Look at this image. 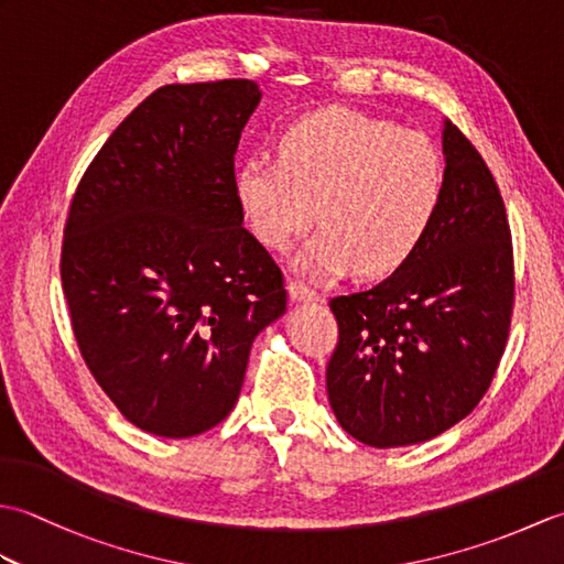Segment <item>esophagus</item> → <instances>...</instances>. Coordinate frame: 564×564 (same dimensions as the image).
<instances>
[{"label": "esophagus", "instance_id": "esophagus-1", "mask_svg": "<svg viewBox=\"0 0 564 564\" xmlns=\"http://www.w3.org/2000/svg\"><path fill=\"white\" fill-rule=\"evenodd\" d=\"M289 295H291L293 303H317L319 301V293L317 291L307 289V285L297 283V281L289 283Z\"/></svg>", "mask_w": 564, "mask_h": 564}]
</instances>
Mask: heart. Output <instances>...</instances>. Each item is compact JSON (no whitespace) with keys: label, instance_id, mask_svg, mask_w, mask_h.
Masks as SVG:
<instances>
[{"label":"heart","instance_id":"1","mask_svg":"<svg viewBox=\"0 0 564 564\" xmlns=\"http://www.w3.org/2000/svg\"><path fill=\"white\" fill-rule=\"evenodd\" d=\"M443 188L434 142L349 109L301 118L281 133L279 160L251 158L235 172V198L263 247L285 249L325 223L295 261L313 275L404 269L434 230Z\"/></svg>","mask_w":564,"mask_h":564}]
</instances>
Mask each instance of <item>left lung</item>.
I'll return each mask as SVG.
<instances>
[{"label": "left lung", "mask_w": 564, "mask_h": 564, "mask_svg": "<svg viewBox=\"0 0 564 564\" xmlns=\"http://www.w3.org/2000/svg\"><path fill=\"white\" fill-rule=\"evenodd\" d=\"M446 188L414 259L368 291L332 297L339 325L327 366L332 412L373 448L412 446L482 400L505 354L513 305L511 230L470 140L441 130Z\"/></svg>", "instance_id": "8db88e82"}]
</instances>
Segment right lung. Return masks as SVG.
<instances>
[{
    "mask_svg": "<svg viewBox=\"0 0 564 564\" xmlns=\"http://www.w3.org/2000/svg\"><path fill=\"white\" fill-rule=\"evenodd\" d=\"M259 84H166L84 172L63 242L79 351L130 424L188 438L235 410L281 269L245 230L235 152Z\"/></svg>",
    "mask_w": 564,
    "mask_h": 564,
    "instance_id": "right-lung-1",
    "label": "right lung"
}]
</instances>
